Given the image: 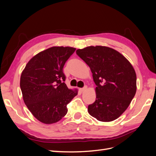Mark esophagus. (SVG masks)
Segmentation results:
<instances>
[{
	"label": "esophagus",
	"mask_w": 156,
	"mask_h": 156,
	"mask_svg": "<svg viewBox=\"0 0 156 156\" xmlns=\"http://www.w3.org/2000/svg\"><path fill=\"white\" fill-rule=\"evenodd\" d=\"M87 89V87L86 86V87H84V88H80V89H79V90H80V91H81V92H84V91H85Z\"/></svg>",
	"instance_id": "34e87169"
}]
</instances>
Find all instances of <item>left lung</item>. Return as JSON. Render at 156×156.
<instances>
[{"label": "left lung", "mask_w": 156, "mask_h": 156, "mask_svg": "<svg viewBox=\"0 0 156 156\" xmlns=\"http://www.w3.org/2000/svg\"><path fill=\"white\" fill-rule=\"evenodd\" d=\"M76 53L90 68L96 85V99L88 105V113L101 122L117 119L135 95L136 76L133 66L108 47L89 46L77 49Z\"/></svg>", "instance_id": "obj_1"}]
</instances>
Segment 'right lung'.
<instances>
[{
    "label": "right lung",
    "instance_id": "right-lung-1",
    "mask_svg": "<svg viewBox=\"0 0 156 156\" xmlns=\"http://www.w3.org/2000/svg\"><path fill=\"white\" fill-rule=\"evenodd\" d=\"M75 49L52 47L33 56L23 70L20 87L23 101L42 123L51 124L60 120L68 112L67 105L77 95V88L69 89L64 83L62 70Z\"/></svg>",
    "mask_w": 156,
    "mask_h": 156
}]
</instances>
